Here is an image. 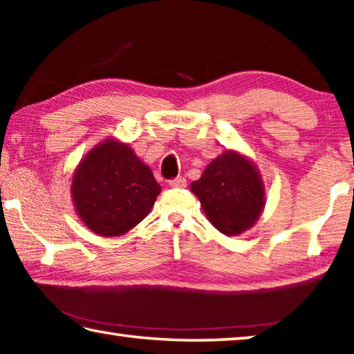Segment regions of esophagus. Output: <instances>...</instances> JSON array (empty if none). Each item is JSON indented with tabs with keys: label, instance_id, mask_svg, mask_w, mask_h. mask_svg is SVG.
Wrapping results in <instances>:
<instances>
[{
	"label": "esophagus",
	"instance_id": "esophagus-1",
	"mask_svg": "<svg viewBox=\"0 0 354 354\" xmlns=\"http://www.w3.org/2000/svg\"><path fill=\"white\" fill-rule=\"evenodd\" d=\"M169 185H170V187H185V185H187V181H185V178L178 176V178L170 179Z\"/></svg>",
	"mask_w": 354,
	"mask_h": 354
}]
</instances>
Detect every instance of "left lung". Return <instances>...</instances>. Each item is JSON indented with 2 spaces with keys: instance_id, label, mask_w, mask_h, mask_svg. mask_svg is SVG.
Returning a JSON list of instances; mask_svg holds the SVG:
<instances>
[{
  "instance_id": "8db88e82",
  "label": "left lung",
  "mask_w": 354,
  "mask_h": 354,
  "mask_svg": "<svg viewBox=\"0 0 354 354\" xmlns=\"http://www.w3.org/2000/svg\"><path fill=\"white\" fill-rule=\"evenodd\" d=\"M190 189L198 196L211 223L226 236L247 231L263 207L259 175L250 160L232 151L214 159Z\"/></svg>"
}]
</instances>
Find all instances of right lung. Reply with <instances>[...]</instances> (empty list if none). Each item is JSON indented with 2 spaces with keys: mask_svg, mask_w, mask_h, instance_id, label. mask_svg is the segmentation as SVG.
<instances>
[{
  "mask_svg": "<svg viewBox=\"0 0 354 354\" xmlns=\"http://www.w3.org/2000/svg\"><path fill=\"white\" fill-rule=\"evenodd\" d=\"M160 185L133 149L115 140L93 148L77 167L71 194L87 227L100 236H122L153 207Z\"/></svg>",
  "mask_w": 354,
  "mask_h": 354,
  "instance_id": "right-lung-1",
  "label": "right lung"
}]
</instances>
